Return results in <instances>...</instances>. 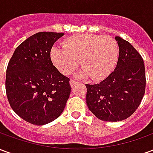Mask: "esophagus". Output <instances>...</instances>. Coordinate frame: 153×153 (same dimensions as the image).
Returning <instances> with one entry per match:
<instances>
[{"instance_id":"esophagus-1","label":"esophagus","mask_w":153,"mask_h":153,"mask_svg":"<svg viewBox=\"0 0 153 153\" xmlns=\"http://www.w3.org/2000/svg\"><path fill=\"white\" fill-rule=\"evenodd\" d=\"M70 86H71V87H72V88H73V87L74 86L75 84H76L77 82H76V81H75V80L71 79V80H70Z\"/></svg>"}]
</instances>
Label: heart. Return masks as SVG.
<instances>
[{
	"label": "heart",
	"mask_w": 153,
	"mask_h": 153,
	"mask_svg": "<svg viewBox=\"0 0 153 153\" xmlns=\"http://www.w3.org/2000/svg\"><path fill=\"white\" fill-rule=\"evenodd\" d=\"M63 47H52L50 56L56 68L65 75L72 73L81 61L83 69L77 77L90 75L93 80L103 79L112 72L118 60V43L110 36L76 35L65 41Z\"/></svg>",
	"instance_id": "1"
}]
</instances>
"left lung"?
I'll use <instances>...</instances> for the list:
<instances>
[{
  "label": "left lung",
  "mask_w": 153,
  "mask_h": 153,
  "mask_svg": "<svg viewBox=\"0 0 153 153\" xmlns=\"http://www.w3.org/2000/svg\"><path fill=\"white\" fill-rule=\"evenodd\" d=\"M119 58L112 73L101 83L86 84V103L91 112L103 121L125 120L140 105L145 93L143 60L134 47L115 37Z\"/></svg>",
  "instance_id": "obj_1"
}]
</instances>
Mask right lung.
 <instances>
[{
	"instance_id": "right-lung-1",
	"label": "right lung",
	"mask_w": 153,
	"mask_h": 153,
	"mask_svg": "<svg viewBox=\"0 0 153 153\" xmlns=\"http://www.w3.org/2000/svg\"><path fill=\"white\" fill-rule=\"evenodd\" d=\"M63 33L41 32L16 49L6 70L5 90L13 111L25 121L43 125L63 112L70 97V79L51 60V47Z\"/></svg>"
}]
</instances>
